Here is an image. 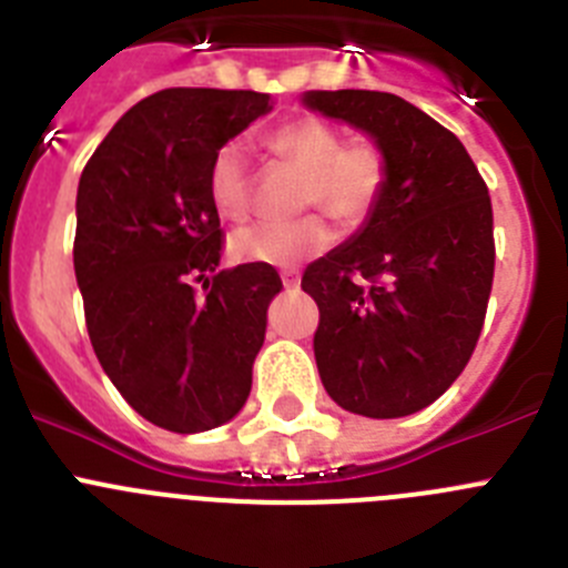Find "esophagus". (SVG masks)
I'll list each match as a JSON object with an SVG mask.
<instances>
[{"label": "esophagus", "mask_w": 568, "mask_h": 568, "mask_svg": "<svg viewBox=\"0 0 568 568\" xmlns=\"http://www.w3.org/2000/svg\"><path fill=\"white\" fill-rule=\"evenodd\" d=\"M281 284H284V290H295L298 287V273L295 270H284L281 273Z\"/></svg>", "instance_id": "obj_1"}]
</instances>
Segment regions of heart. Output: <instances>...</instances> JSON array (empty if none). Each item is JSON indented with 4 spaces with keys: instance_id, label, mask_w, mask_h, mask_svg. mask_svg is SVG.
Segmentation results:
<instances>
[{
    "instance_id": "heart-1",
    "label": "heart",
    "mask_w": 568,
    "mask_h": 568,
    "mask_svg": "<svg viewBox=\"0 0 568 568\" xmlns=\"http://www.w3.org/2000/svg\"><path fill=\"white\" fill-rule=\"evenodd\" d=\"M270 153L304 173V207H324L344 227L364 224L378 207L386 184V162L375 144L344 142L333 124L295 119L267 135ZM210 202L227 219H241L250 207V173L239 144H224L207 173ZM335 233L321 215L295 224H253L230 239V253L241 261L295 264L313 258L333 244Z\"/></svg>"
}]
</instances>
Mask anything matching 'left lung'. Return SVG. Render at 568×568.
Masks as SVG:
<instances>
[{"label": "left lung", "instance_id": "8db88e82", "mask_svg": "<svg viewBox=\"0 0 568 568\" xmlns=\"http://www.w3.org/2000/svg\"><path fill=\"white\" fill-rule=\"evenodd\" d=\"M301 104L369 135L386 162L373 215L301 278L318 304L321 384L346 413L404 418L438 400L478 344L489 190L458 135L395 93L307 90Z\"/></svg>", "mask_w": 568, "mask_h": 568}]
</instances>
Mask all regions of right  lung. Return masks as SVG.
I'll return each mask as SVG.
<instances>
[{"mask_svg": "<svg viewBox=\"0 0 568 568\" xmlns=\"http://www.w3.org/2000/svg\"><path fill=\"white\" fill-rule=\"evenodd\" d=\"M270 110L255 90H159L113 124L79 179L73 270L90 344L122 398L170 433L227 424L253 386L281 278L261 261L219 270L207 173Z\"/></svg>", "mask_w": 568, "mask_h": 568, "instance_id": "right-lung-1", "label": "right lung"}]
</instances>
